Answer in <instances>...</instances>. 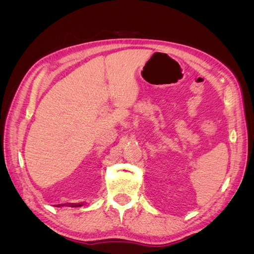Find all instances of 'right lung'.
<instances>
[{
  "instance_id": "obj_1",
  "label": "right lung",
  "mask_w": 254,
  "mask_h": 254,
  "mask_svg": "<svg viewBox=\"0 0 254 254\" xmlns=\"http://www.w3.org/2000/svg\"><path fill=\"white\" fill-rule=\"evenodd\" d=\"M79 205H80V204H79Z\"/></svg>"
}]
</instances>
